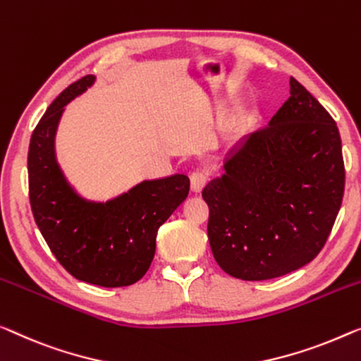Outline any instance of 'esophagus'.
<instances>
[{"mask_svg": "<svg viewBox=\"0 0 361 361\" xmlns=\"http://www.w3.org/2000/svg\"><path fill=\"white\" fill-rule=\"evenodd\" d=\"M191 180V190L195 192H199L202 190L204 186H206L207 183V173L204 170H195L190 176Z\"/></svg>", "mask_w": 361, "mask_h": 361, "instance_id": "1", "label": "esophagus"}]
</instances>
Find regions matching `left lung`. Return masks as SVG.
I'll return each mask as SVG.
<instances>
[{"mask_svg":"<svg viewBox=\"0 0 361 361\" xmlns=\"http://www.w3.org/2000/svg\"><path fill=\"white\" fill-rule=\"evenodd\" d=\"M207 183V235L217 264L241 281H267L314 259L345 186L336 121L290 78V97L259 131L228 150Z\"/></svg>","mask_w":361,"mask_h":361,"instance_id":"obj_1","label":"left lung"}]
</instances>
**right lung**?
<instances>
[{
	"label": "right lung",
	"mask_w": 361,
	"mask_h": 361,
	"mask_svg": "<svg viewBox=\"0 0 361 361\" xmlns=\"http://www.w3.org/2000/svg\"><path fill=\"white\" fill-rule=\"evenodd\" d=\"M95 82L89 74L53 100L30 137L27 171L34 219L48 248L78 281L126 287L144 277L160 225L188 197L190 178L144 180L109 201L80 196L56 160V129L69 102Z\"/></svg>",
	"instance_id": "right-lung-1"
}]
</instances>
